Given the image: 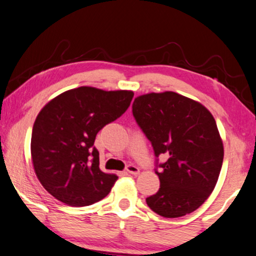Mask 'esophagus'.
Here are the masks:
<instances>
[{
	"label": "esophagus",
	"instance_id": "obj_1",
	"mask_svg": "<svg viewBox=\"0 0 256 256\" xmlns=\"http://www.w3.org/2000/svg\"><path fill=\"white\" fill-rule=\"evenodd\" d=\"M126 171H128V174H139V169L134 164H128V166H126Z\"/></svg>",
	"mask_w": 256,
	"mask_h": 256
}]
</instances>
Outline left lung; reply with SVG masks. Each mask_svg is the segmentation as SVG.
<instances>
[{
    "label": "left lung",
    "mask_w": 256,
    "mask_h": 256,
    "mask_svg": "<svg viewBox=\"0 0 256 256\" xmlns=\"http://www.w3.org/2000/svg\"><path fill=\"white\" fill-rule=\"evenodd\" d=\"M132 113L154 148L160 182L146 197L148 206L170 218L195 212L212 192L222 168L223 144L212 113L174 92L137 96ZM160 154L168 158L164 164Z\"/></svg>",
    "instance_id": "1"
}]
</instances>
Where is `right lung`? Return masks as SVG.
<instances>
[{
  "label": "right lung",
  "mask_w": 256,
  "mask_h": 256,
  "mask_svg": "<svg viewBox=\"0 0 256 256\" xmlns=\"http://www.w3.org/2000/svg\"><path fill=\"white\" fill-rule=\"evenodd\" d=\"M131 90L78 87L50 100L32 132L35 174L52 196L70 206L102 200L118 177L99 169L96 136L131 104Z\"/></svg>",
  "instance_id": "right-lung-1"
}]
</instances>
